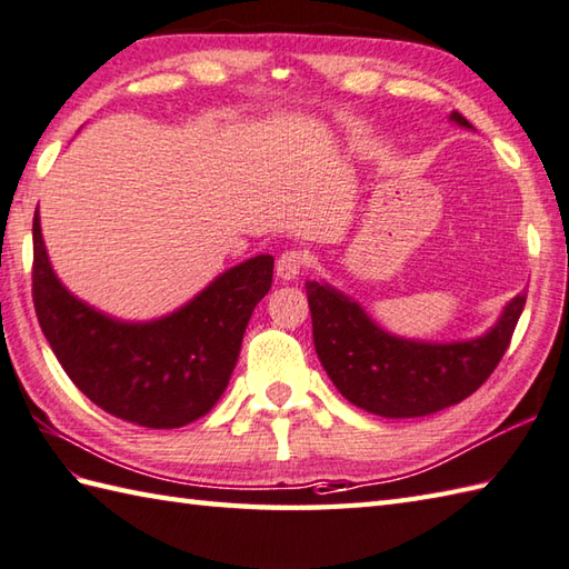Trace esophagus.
Wrapping results in <instances>:
<instances>
[{
    "label": "esophagus",
    "mask_w": 569,
    "mask_h": 569,
    "mask_svg": "<svg viewBox=\"0 0 569 569\" xmlns=\"http://www.w3.org/2000/svg\"><path fill=\"white\" fill-rule=\"evenodd\" d=\"M305 262H307V258H305V252H301V250H284L280 258H277L274 272L282 282H292L299 277L301 268H305Z\"/></svg>",
    "instance_id": "obj_1"
}]
</instances>
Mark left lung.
I'll return each mask as SVG.
<instances>
[{"label":"left lung","mask_w":569,"mask_h":569,"mask_svg":"<svg viewBox=\"0 0 569 569\" xmlns=\"http://www.w3.org/2000/svg\"><path fill=\"white\" fill-rule=\"evenodd\" d=\"M449 120L471 130L457 110ZM307 297L323 370L346 400L380 417H425L469 398L503 358L526 307L518 295L477 339L437 343L386 331L329 282H307Z\"/></svg>","instance_id":"left-lung-1"}]
</instances>
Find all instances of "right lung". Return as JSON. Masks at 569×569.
Masks as SVG:
<instances>
[{"label":"right lung","mask_w":569,"mask_h":569,"mask_svg":"<svg viewBox=\"0 0 569 569\" xmlns=\"http://www.w3.org/2000/svg\"><path fill=\"white\" fill-rule=\"evenodd\" d=\"M272 254H258L171 315L122 321L68 292L33 216V307L46 341L86 398L149 430L199 420L223 396L252 309L272 287Z\"/></svg>","instance_id":"obj_1"}]
</instances>
